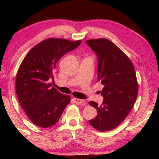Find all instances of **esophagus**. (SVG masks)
Segmentation results:
<instances>
[{"mask_svg":"<svg viewBox=\"0 0 159 159\" xmlns=\"http://www.w3.org/2000/svg\"><path fill=\"white\" fill-rule=\"evenodd\" d=\"M74 102H76V104H80V105H85V101L84 100V99L74 98Z\"/></svg>","mask_w":159,"mask_h":159,"instance_id":"esophagus-1","label":"esophagus"}]
</instances>
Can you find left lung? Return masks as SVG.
I'll list each match as a JSON object with an SVG mask.
<instances>
[{"label":"left lung","mask_w":159,"mask_h":159,"mask_svg":"<svg viewBox=\"0 0 159 159\" xmlns=\"http://www.w3.org/2000/svg\"><path fill=\"white\" fill-rule=\"evenodd\" d=\"M98 57V81L104 85L101 105L90 101L98 115L90 124L101 132L111 130L119 125L133 109L138 93L135 70L124 52L106 39L85 42Z\"/></svg>","instance_id":"left-lung-1"}]
</instances>
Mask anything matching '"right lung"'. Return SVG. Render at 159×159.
Returning <instances> with one entry per match:
<instances>
[{"label":"right lung","instance_id":"obj_1","mask_svg":"<svg viewBox=\"0 0 159 159\" xmlns=\"http://www.w3.org/2000/svg\"><path fill=\"white\" fill-rule=\"evenodd\" d=\"M81 41L48 39L29 51L16 76V93L21 108L35 125L48 128L57 123L71 97L52 87L56 63Z\"/></svg>","mask_w":159,"mask_h":159}]
</instances>
